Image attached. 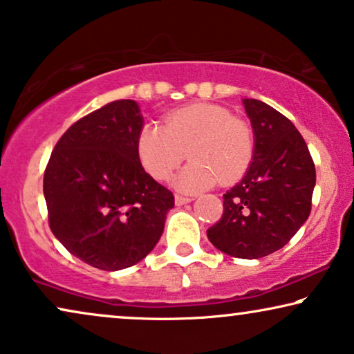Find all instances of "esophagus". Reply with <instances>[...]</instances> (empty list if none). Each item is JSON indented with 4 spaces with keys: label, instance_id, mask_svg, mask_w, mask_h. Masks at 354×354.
Returning a JSON list of instances; mask_svg holds the SVG:
<instances>
[{
    "label": "esophagus",
    "instance_id": "obj_1",
    "mask_svg": "<svg viewBox=\"0 0 354 354\" xmlns=\"http://www.w3.org/2000/svg\"><path fill=\"white\" fill-rule=\"evenodd\" d=\"M192 198L188 196H182V195H176V205L177 206H182V205H187V203H190Z\"/></svg>",
    "mask_w": 354,
    "mask_h": 354
}]
</instances>
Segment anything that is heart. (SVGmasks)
<instances>
[{
    "instance_id": "1",
    "label": "heart",
    "mask_w": 354,
    "mask_h": 354,
    "mask_svg": "<svg viewBox=\"0 0 354 354\" xmlns=\"http://www.w3.org/2000/svg\"><path fill=\"white\" fill-rule=\"evenodd\" d=\"M254 148V130L245 119L206 103L172 111L162 125H145L137 138L140 161L156 180H169L188 154L192 162L176 180L182 192L239 182L253 162Z\"/></svg>"
}]
</instances>
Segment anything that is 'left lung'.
I'll list each match as a JSON object with an SVG mask.
<instances>
[{
	"label": "left lung",
	"instance_id": "1",
	"mask_svg": "<svg viewBox=\"0 0 354 354\" xmlns=\"http://www.w3.org/2000/svg\"><path fill=\"white\" fill-rule=\"evenodd\" d=\"M243 104L254 130V158L222 196L224 212L207 239L235 258L258 259L287 245L309 217L316 167L292 120L259 100Z\"/></svg>",
	"mask_w": 354,
	"mask_h": 354
}]
</instances>
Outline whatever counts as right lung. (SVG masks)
<instances>
[{
	"mask_svg": "<svg viewBox=\"0 0 354 354\" xmlns=\"http://www.w3.org/2000/svg\"><path fill=\"white\" fill-rule=\"evenodd\" d=\"M138 104L118 100L57 140L43 177L48 224L64 248L101 270L142 261L161 239L174 195L145 172Z\"/></svg>",
	"mask_w": 354,
	"mask_h": 354,
	"instance_id": "obj_1",
	"label": "right lung"
}]
</instances>
